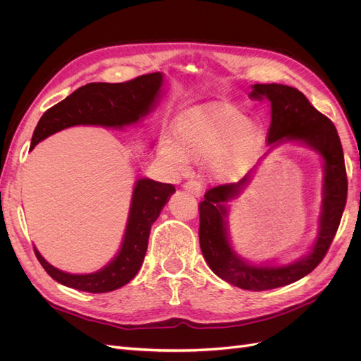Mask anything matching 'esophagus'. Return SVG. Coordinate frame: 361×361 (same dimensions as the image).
<instances>
[{
    "mask_svg": "<svg viewBox=\"0 0 361 361\" xmlns=\"http://www.w3.org/2000/svg\"><path fill=\"white\" fill-rule=\"evenodd\" d=\"M183 188L188 192H191L192 195H195V197H200V195L203 194V185L197 180H190L187 183H183Z\"/></svg>",
    "mask_w": 361,
    "mask_h": 361,
    "instance_id": "34e87169",
    "label": "esophagus"
}]
</instances>
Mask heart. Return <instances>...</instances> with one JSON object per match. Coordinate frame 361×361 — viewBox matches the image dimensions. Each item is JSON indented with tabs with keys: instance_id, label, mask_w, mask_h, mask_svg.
I'll return each instance as SVG.
<instances>
[{
	"instance_id": "b5f03b06",
	"label": "heart",
	"mask_w": 361,
	"mask_h": 361,
	"mask_svg": "<svg viewBox=\"0 0 361 361\" xmlns=\"http://www.w3.org/2000/svg\"><path fill=\"white\" fill-rule=\"evenodd\" d=\"M260 141L255 122L231 111L199 110L182 116L173 126V145L162 141L158 155L171 167L209 159L216 178H231L253 157Z\"/></svg>"
}]
</instances>
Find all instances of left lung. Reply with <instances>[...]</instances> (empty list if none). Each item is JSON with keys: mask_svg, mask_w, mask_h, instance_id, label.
Instances as JSON below:
<instances>
[{"mask_svg": "<svg viewBox=\"0 0 361 361\" xmlns=\"http://www.w3.org/2000/svg\"><path fill=\"white\" fill-rule=\"evenodd\" d=\"M251 99L271 102L268 145L302 141L321 154L325 162L324 200L319 235L312 253L288 267H256L239 259L228 244L226 231V202L232 200L248 176L235 183L218 185L204 194L199 204L200 248L207 265L218 277L247 290H268L302 279L318 267L329 251L346 204L348 178L341 138L331 120L319 113L295 87L283 84H255Z\"/></svg>", "mask_w": 361, "mask_h": 361, "instance_id": "8db88e82", "label": "left lung"}]
</instances>
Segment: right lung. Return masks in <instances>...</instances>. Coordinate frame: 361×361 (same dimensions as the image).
Segmentation results:
<instances>
[{
    "instance_id": "obj_1",
    "label": "right lung",
    "mask_w": 361,
    "mask_h": 361,
    "mask_svg": "<svg viewBox=\"0 0 361 361\" xmlns=\"http://www.w3.org/2000/svg\"><path fill=\"white\" fill-rule=\"evenodd\" d=\"M162 73H147L126 82H90L80 87L57 105L51 106L39 120L31 138V149L39 141L75 125H99L122 128L135 123L149 113L159 94ZM176 191L171 183L140 179L133 194V203L122 248L111 264L93 274H68L49 265L35 247L40 265L61 285L92 293L110 292L133 280L143 264L147 251L150 227L157 221L164 204Z\"/></svg>"
}]
</instances>
